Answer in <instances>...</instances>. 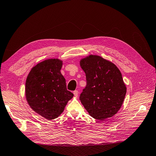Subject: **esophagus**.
I'll return each mask as SVG.
<instances>
[{"mask_svg": "<svg viewBox=\"0 0 156 156\" xmlns=\"http://www.w3.org/2000/svg\"><path fill=\"white\" fill-rule=\"evenodd\" d=\"M73 93L74 96H75V97H77V96H78V91H77V90H74Z\"/></svg>", "mask_w": 156, "mask_h": 156, "instance_id": "1", "label": "esophagus"}]
</instances>
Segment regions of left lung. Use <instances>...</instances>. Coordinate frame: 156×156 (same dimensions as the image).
<instances>
[{
	"mask_svg": "<svg viewBox=\"0 0 156 156\" xmlns=\"http://www.w3.org/2000/svg\"><path fill=\"white\" fill-rule=\"evenodd\" d=\"M87 86L79 99L91 116L103 120L119 111L126 94L122 75L116 66L98 55L80 61Z\"/></svg>",
	"mask_w": 156,
	"mask_h": 156,
	"instance_id": "1",
	"label": "left lung"
}]
</instances>
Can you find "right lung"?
Segmentation results:
<instances>
[{
    "label": "right lung",
    "mask_w": 156,
    "mask_h": 156,
    "mask_svg": "<svg viewBox=\"0 0 156 156\" xmlns=\"http://www.w3.org/2000/svg\"><path fill=\"white\" fill-rule=\"evenodd\" d=\"M62 62L48 59L36 65L26 80L25 95L30 107L48 120L57 118L73 96L60 73Z\"/></svg>",
    "instance_id": "right-lung-1"
}]
</instances>
